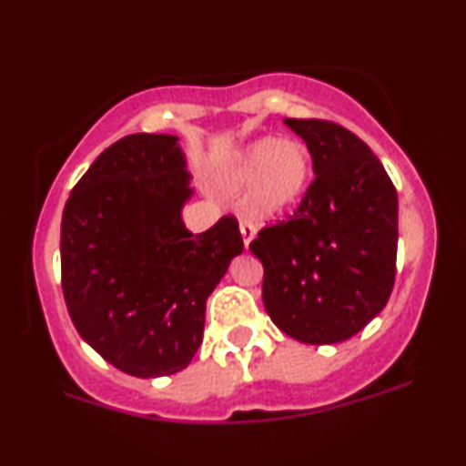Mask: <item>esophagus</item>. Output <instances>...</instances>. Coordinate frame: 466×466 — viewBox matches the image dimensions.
Instances as JSON below:
<instances>
[{
  "instance_id": "esophagus-1",
  "label": "esophagus",
  "mask_w": 466,
  "mask_h": 466,
  "mask_svg": "<svg viewBox=\"0 0 466 466\" xmlns=\"http://www.w3.org/2000/svg\"><path fill=\"white\" fill-rule=\"evenodd\" d=\"M240 237H243V245H245V249H248L251 238L256 237V228L251 226L249 221H240Z\"/></svg>"
}]
</instances>
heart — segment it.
Masks as SVG:
<instances>
[{
    "mask_svg": "<svg viewBox=\"0 0 466 466\" xmlns=\"http://www.w3.org/2000/svg\"><path fill=\"white\" fill-rule=\"evenodd\" d=\"M311 175L313 159L302 142L260 137L234 155L223 170L221 184L229 192L249 187V215L276 218L302 201Z\"/></svg>",
    "mask_w": 466,
    "mask_h": 466,
    "instance_id": "1",
    "label": "heart"
}]
</instances>
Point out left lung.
<instances>
[{"label":"left lung","instance_id":"obj_1","mask_svg":"<svg viewBox=\"0 0 466 466\" xmlns=\"http://www.w3.org/2000/svg\"><path fill=\"white\" fill-rule=\"evenodd\" d=\"M285 125L307 142L315 179L287 223L249 243L263 263V304L302 344L350 339L386 307L394 287L399 199L379 157L326 120Z\"/></svg>","mask_w":466,"mask_h":466}]
</instances>
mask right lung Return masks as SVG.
Returning <instances> with one entry per match:
<instances>
[{
	"instance_id": "1",
	"label": "right lung",
	"mask_w": 466,
	"mask_h": 466,
	"mask_svg": "<svg viewBox=\"0 0 466 466\" xmlns=\"http://www.w3.org/2000/svg\"><path fill=\"white\" fill-rule=\"evenodd\" d=\"M192 197L177 136L133 133L96 157L61 221V285L78 335L117 370L151 379L184 370L203 339L206 300L243 251L223 217L192 234Z\"/></svg>"
}]
</instances>
